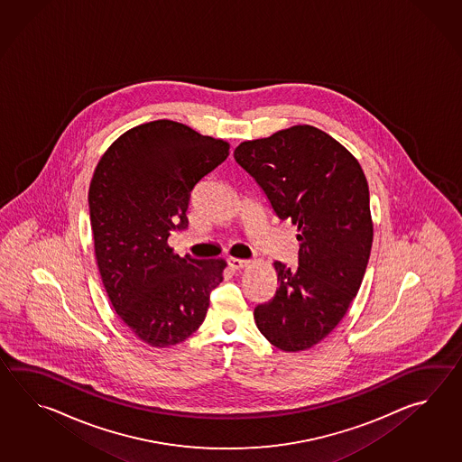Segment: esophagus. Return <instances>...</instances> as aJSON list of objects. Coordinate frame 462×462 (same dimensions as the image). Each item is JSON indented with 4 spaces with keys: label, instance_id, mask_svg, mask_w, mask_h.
<instances>
[{
    "label": "esophagus",
    "instance_id": "obj_1",
    "mask_svg": "<svg viewBox=\"0 0 462 462\" xmlns=\"http://www.w3.org/2000/svg\"><path fill=\"white\" fill-rule=\"evenodd\" d=\"M227 265H229L233 271H243V269H245V267L249 265V261L237 259V257H229V259H227Z\"/></svg>",
    "mask_w": 462,
    "mask_h": 462
}]
</instances>
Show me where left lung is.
Listing matches in <instances>:
<instances>
[{
	"mask_svg": "<svg viewBox=\"0 0 462 462\" xmlns=\"http://www.w3.org/2000/svg\"><path fill=\"white\" fill-rule=\"evenodd\" d=\"M235 158L299 231V267L275 261L277 291L255 307V325L279 350H307L344 319L364 281L374 243L364 170L312 125L243 142Z\"/></svg>",
	"mask_w": 462,
	"mask_h": 462,
	"instance_id": "obj_1",
	"label": "left lung"
}]
</instances>
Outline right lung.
Wrapping results in <instances>:
<instances>
[{
	"mask_svg": "<svg viewBox=\"0 0 462 462\" xmlns=\"http://www.w3.org/2000/svg\"><path fill=\"white\" fill-rule=\"evenodd\" d=\"M229 155V143L173 120L130 128L107 148L88 188L98 273L110 304L142 342L171 346L203 324L223 259L168 245L187 229L191 191Z\"/></svg>",
	"mask_w": 462,
	"mask_h": 462,
	"instance_id": "right-lung-1",
	"label": "right lung"
}]
</instances>
